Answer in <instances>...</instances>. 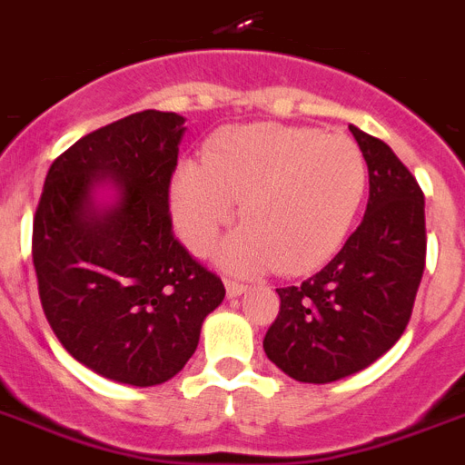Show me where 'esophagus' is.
Masks as SVG:
<instances>
[{
	"label": "esophagus",
	"mask_w": 465,
	"mask_h": 465,
	"mask_svg": "<svg viewBox=\"0 0 465 465\" xmlns=\"http://www.w3.org/2000/svg\"><path fill=\"white\" fill-rule=\"evenodd\" d=\"M224 288H227L229 297H238V294H243L245 290H248V285H243V282H238V281H232V278H227V281H224Z\"/></svg>",
	"instance_id": "1"
}]
</instances>
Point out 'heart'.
<instances>
[{
	"instance_id": "b5f03b06",
	"label": "heart",
	"mask_w": 465,
	"mask_h": 465,
	"mask_svg": "<svg viewBox=\"0 0 465 465\" xmlns=\"http://www.w3.org/2000/svg\"><path fill=\"white\" fill-rule=\"evenodd\" d=\"M367 187L361 147L318 128L250 124L210 143L171 183V215L192 252H208L241 205L245 227L222 245L233 269L306 273L337 252Z\"/></svg>"
}]
</instances>
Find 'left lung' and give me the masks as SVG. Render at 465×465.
<instances>
[{"instance_id":"8db88e82","label":"left lung","mask_w":465,"mask_h":465,"mask_svg":"<svg viewBox=\"0 0 465 465\" xmlns=\"http://www.w3.org/2000/svg\"><path fill=\"white\" fill-rule=\"evenodd\" d=\"M365 156L362 222L328 266L276 288L281 311L264 353L288 377L330 383L361 372L402 337L426 266L423 192L379 137L349 126Z\"/></svg>"}]
</instances>
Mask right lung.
<instances>
[{"instance_id": "obj_1", "label": "right lung", "mask_w": 465, "mask_h": 465, "mask_svg": "<svg viewBox=\"0 0 465 465\" xmlns=\"http://www.w3.org/2000/svg\"><path fill=\"white\" fill-rule=\"evenodd\" d=\"M184 119L144 110L88 133L51 163L32 227L44 316L72 358L131 386L175 377L224 300L220 276L173 233L168 189ZM100 183L117 192L98 206Z\"/></svg>"}]
</instances>
